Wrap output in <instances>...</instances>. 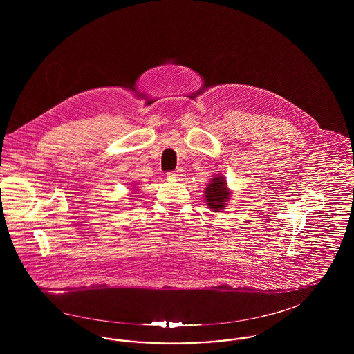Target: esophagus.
Segmentation results:
<instances>
[{
  "label": "esophagus",
  "mask_w": 354,
  "mask_h": 354,
  "mask_svg": "<svg viewBox=\"0 0 354 354\" xmlns=\"http://www.w3.org/2000/svg\"><path fill=\"white\" fill-rule=\"evenodd\" d=\"M184 174H183V169H177L176 171H173V173H169V177H171V178H180V177H183Z\"/></svg>",
  "instance_id": "34e87169"
}]
</instances>
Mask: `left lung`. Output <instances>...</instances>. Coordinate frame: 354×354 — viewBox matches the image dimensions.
<instances>
[{
  "label": "left lung",
  "mask_w": 354,
  "mask_h": 354,
  "mask_svg": "<svg viewBox=\"0 0 354 354\" xmlns=\"http://www.w3.org/2000/svg\"><path fill=\"white\" fill-rule=\"evenodd\" d=\"M232 191L227 187L226 177L221 173L212 176L208 185L204 188V198L207 207L214 212H222L230 201Z\"/></svg>",
  "instance_id": "8db88e82"
}]
</instances>
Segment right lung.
Wrapping results in <instances>:
<instances>
[{"mask_svg":"<svg viewBox=\"0 0 354 354\" xmlns=\"http://www.w3.org/2000/svg\"><path fill=\"white\" fill-rule=\"evenodd\" d=\"M132 189H133V188H132ZM135 191H138V189H135Z\"/></svg>","mask_w":354,"mask_h":354,"instance_id":"add662e5","label":"right lung"}]
</instances>
